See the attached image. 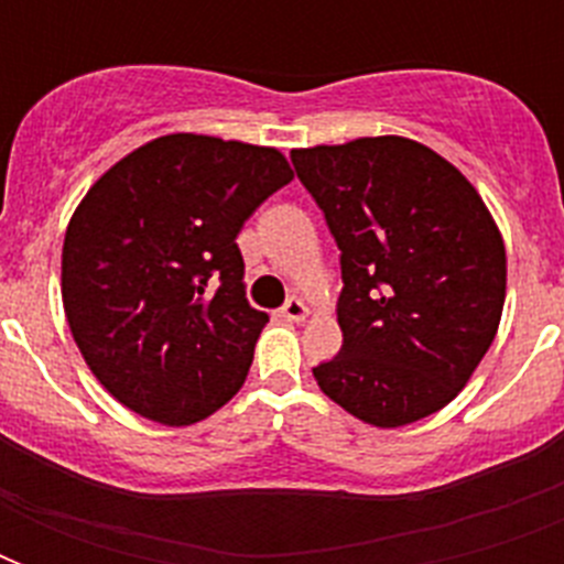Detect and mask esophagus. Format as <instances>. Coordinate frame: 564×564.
Segmentation results:
<instances>
[{"instance_id": "esophagus-1", "label": "esophagus", "mask_w": 564, "mask_h": 564, "mask_svg": "<svg viewBox=\"0 0 564 564\" xmlns=\"http://www.w3.org/2000/svg\"><path fill=\"white\" fill-rule=\"evenodd\" d=\"M307 313H310L307 304H304L301 299H290L281 307V316L286 318V322H304V318H307Z\"/></svg>"}]
</instances>
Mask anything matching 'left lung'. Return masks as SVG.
I'll use <instances>...</instances> for the list:
<instances>
[{
	"label": "left lung",
	"instance_id": "8db88e82",
	"mask_svg": "<svg viewBox=\"0 0 564 564\" xmlns=\"http://www.w3.org/2000/svg\"><path fill=\"white\" fill-rule=\"evenodd\" d=\"M339 248L343 348L313 375L375 427L427 419L498 334L507 251L477 189L406 137L290 154Z\"/></svg>",
	"mask_w": 564,
	"mask_h": 564
}]
</instances>
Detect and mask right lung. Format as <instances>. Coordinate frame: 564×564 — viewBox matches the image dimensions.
<instances>
[{"label": "right lung", "mask_w": 564, "mask_h": 564, "mask_svg": "<svg viewBox=\"0 0 564 564\" xmlns=\"http://www.w3.org/2000/svg\"><path fill=\"white\" fill-rule=\"evenodd\" d=\"M290 181L278 149L170 134L84 195L61 295L84 360L128 410L184 427L246 383L269 316L246 301L237 234Z\"/></svg>", "instance_id": "1"}]
</instances>
